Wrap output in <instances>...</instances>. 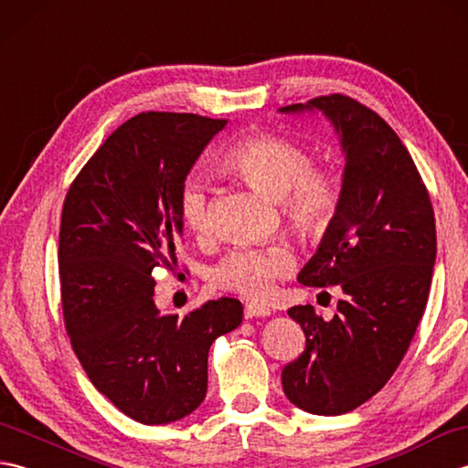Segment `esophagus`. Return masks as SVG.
I'll use <instances>...</instances> for the list:
<instances>
[{
	"label": "esophagus",
	"instance_id": "34e87169",
	"mask_svg": "<svg viewBox=\"0 0 468 468\" xmlns=\"http://www.w3.org/2000/svg\"><path fill=\"white\" fill-rule=\"evenodd\" d=\"M271 315V310L261 303H247L245 305V317L247 320H253V317H267Z\"/></svg>",
	"mask_w": 468,
	"mask_h": 468
}]
</instances>
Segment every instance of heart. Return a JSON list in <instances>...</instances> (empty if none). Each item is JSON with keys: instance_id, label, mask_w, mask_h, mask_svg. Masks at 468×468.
I'll return each instance as SVG.
<instances>
[{"instance_id": "obj_1", "label": "heart", "mask_w": 468, "mask_h": 468, "mask_svg": "<svg viewBox=\"0 0 468 468\" xmlns=\"http://www.w3.org/2000/svg\"><path fill=\"white\" fill-rule=\"evenodd\" d=\"M223 166L273 201H282L287 223L302 237L317 239L332 225L340 203L335 176L312 168L310 153L290 138L265 133L247 136L225 154ZM176 205L188 231L207 233L208 195L201 176L185 178ZM292 265L293 257L282 245L237 247L213 267L211 277L218 287L257 297Z\"/></svg>"}]
</instances>
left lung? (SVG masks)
Wrapping results in <instances>:
<instances>
[{"label": "left lung", "mask_w": 468, "mask_h": 468, "mask_svg": "<svg viewBox=\"0 0 468 468\" xmlns=\"http://www.w3.org/2000/svg\"><path fill=\"white\" fill-rule=\"evenodd\" d=\"M280 112H322L346 161L334 221L297 275L303 285H340L344 297L327 322L312 305L287 312L305 350L282 372L297 409L337 416L370 400L409 350L429 302L434 213L410 153L370 108L332 94Z\"/></svg>", "instance_id": "left-lung-1"}]
</instances>
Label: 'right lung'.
Returning a JSON list of instances; mask_svg holds the SVG:
<instances>
[{
	"label": "right lung",
	"mask_w": 468,
	"mask_h": 468,
	"mask_svg": "<svg viewBox=\"0 0 468 468\" xmlns=\"http://www.w3.org/2000/svg\"><path fill=\"white\" fill-rule=\"evenodd\" d=\"M227 121L141 112L106 138L69 186L59 223L66 332L90 382L133 420L168 424L207 394L208 347L243 320L233 297L185 317L154 303L156 267L175 270L178 188Z\"/></svg>",
	"instance_id": "add662e5"
}]
</instances>
